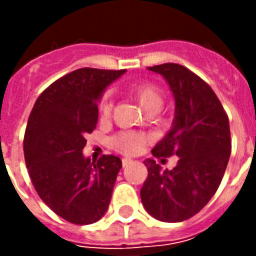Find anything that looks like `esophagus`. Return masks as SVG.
<instances>
[{"instance_id":"34e87169","label":"esophagus","mask_w":256,"mask_h":256,"mask_svg":"<svg viewBox=\"0 0 256 256\" xmlns=\"http://www.w3.org/2000/svg\"><path fill=\"white\" fill-rule=\"evenodd\" d=\"M133 163V159H130V158H123L122 159V164L124 167L128 166V164H132Z\"/></svg>"}]
</instances>
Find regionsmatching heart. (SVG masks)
Masks as SVG:
<instances>
[{"mask_svg":"<svg viewBox=\"0 0 256 256\" xmlns=\"http://www.w3.org/2000/svg\"><path fill=\"white\" fill-rule=\"evenodd\" d=\"M130 93L133 94L136 100L138 101L140 106L144 108L145 111L158 108L160 110L163 104V96L159 88H156L154 84L142 82V84H133L130 88ZM112 101L111 97L106 94L98 102V114L102 119H106L111 115ZM145 144V136L140 133H120L112 140L114 148L123 154H137Z\"/></svg>","mask_w":256,"mask_h":256,"instance_id":"1","label":"heart"}]
</instances>
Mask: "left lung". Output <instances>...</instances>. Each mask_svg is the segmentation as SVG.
<instances>
[{
	"label": "left lung",
	"instance_id": "obj_1",
	"mask_svg": "<svg viewBox=\"0 0 256 256\" xmlns=\"http://www.w3.org/2000/svg\"><path fill=\"white\" fill-rule=\"evenodd\" d=\"M148 70L164 78L176 101L172 128L152 155H176L178 162L163 170L154 159L144 160L141 202L155 220L182 222L208 203L222 181L232 150L229 119L212 89L188 68L166 63Z\"/></svg>",
	"mask_w": 256,
	"mask_h": 256
}]
</instances>
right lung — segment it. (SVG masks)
<instances>
[{
    "label": "right lung",
    "instance_id": "1",
    "mask_svg": "<svg viewBox=\"0 0 256 256\" xmlns=\"http://www.w3.org/2000/svg\"><path fill=\"white\" fill-rule=\"evenodd\" d=\"M126 70L79 68L53 82L38 98L24 134V159L42 202L63 220L94 224L106 214L122 160L84 155L86 134L97 126L106 89Z\"/></svg>",
    "mask_w": 256,
    "mask_h": 256
}]
</instances>
